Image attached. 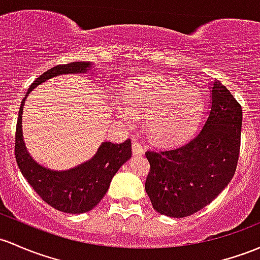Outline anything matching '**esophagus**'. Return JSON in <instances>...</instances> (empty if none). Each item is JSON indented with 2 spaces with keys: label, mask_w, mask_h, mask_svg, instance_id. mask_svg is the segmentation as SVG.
<instances>
[{
  "label": "esophagus",
  "mask_w": 260,
  "mask_h": 260,
  "mask_svg": "<svg viewBox=\"0 0 260 260\" xmlns=\"http://www.w3.org/2000/svg\"><path fill=\"white\" fill-rule=\"evenodd\" d=\"M145 152V149L144 146H142V144L140 141L138 140H134L133 141V153L134 155H138V156H142Z\"/></svg>",
  "instance_id": "esophagus-1"
}]
</instances>
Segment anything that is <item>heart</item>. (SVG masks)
Wrapping results in <instances>:
<instances>
[{
	"mask_svg": "<svg viewBox=\"0 0 260 260\" xmlns=\"http://www.w3.org/2000/svg\"><path fill=\"white\" fill-rule=\"evenodd\" d=\"M188 83H178L167 75L140 77L124 94L126 108L119 113L126 124L146 116V127L156 141L177 144L196 129L202 113V100Z\"/></svg>",
	"mask_w": 260,
	"mask_h": 260,
	"instance_id": "1",
	"label": "heart"
}]
</instances>
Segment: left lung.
Returning <instances> with one entry per match:
<instances>
[{
	"mask_svg": "<svg viewBox=\"0 0 260 260\" xmlns=\"http://www.w3.org/2000/svg\"><path fill=\"white\" fill-rule=\"evenodd\" d=\"M211 111L192 140L162 151L149 150L145 189L152 207L165 216H191L209 205L231 182L241 149L242 107L214 80Z\"/></svg>",
	"mask_w": 260,
	"mask_h": 260,
	"instance_id": "left-lung-1",
	"label": "left lung"
}]
</instances>
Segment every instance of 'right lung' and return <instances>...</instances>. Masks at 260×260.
Returning a JSON list of instances; mask_svg holds the SVG:
<instances>
[{
    "label": "right lung",
    "instance_id": "add662e5",
    "mask_svg": "<svg viewBox=\"0 0 260 260\" xmlns=\"http://www.w3.org/2000/svg\"><path fill=\"white\" fill-rule=\"evenodd\" d=\"M90 66L89 62L62 64L53 67L40 75L29 85L26 96L22 99L16 126L15 155L22 175L44 202L66 213H84L93 209L102 201L114 175L131 157V140L127 139L122 144L103 142L93 158L74 169L67 171L47 169L33 160L24 146L22 135V107L27 95L44 80L60 74L86 73L90 71Z\"/></svg>",
    "mask_w": 260,
    "mask_h": 260
}]
</instances>
